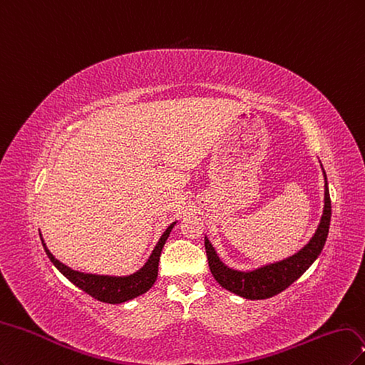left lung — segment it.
Wrapping results in <instances>:
<instances>
[{"instance_id": "left-lung-1", "label": "left lung", "mask_w": 365, "mask_h": 365, "mask_svg": "<svg viewBox=\"0 0 365 365\" xmlns=\"http://www.w3.org/2000/svg\"><path fill=\"white\" fill-rule=\"evenodd\" d=\"M322 165V163H320ZM323 170V165H322ZM324 178V206L323 215L319 226L311 240L304 244L299 252L284 257V259L265 264L252 269H235L227 267L220 259L212 242L205 237V249L207 255V262L210 273L218 284L237 296L249 300H262L276 296V294L287 289L294 284L307 269L315 262L322 253L324 242L327 240L329 226H331V197H329L327 178L323 170Z\"/></svg>"}]
</instances>
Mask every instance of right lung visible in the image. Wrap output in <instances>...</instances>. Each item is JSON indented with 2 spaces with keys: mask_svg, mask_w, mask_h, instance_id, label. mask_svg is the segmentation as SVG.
Segmentation results:
<instances>
[{
  "mask_svg": "<svg viewBox=\"0 0 365 365\" xmlns=\"http://www.w3.org/2000/svg\"><path fill=\"white\" fill-rule=\"evenodd\" d=\"M174 221L167 227V230L162 233V237L159 238L158 244L153 249L151 255L148 256L147 262L136 269L132 274H125V276H110V274H93V273H83L78 272V269H73L71 267H68L62 264L58 259H56L54 255L48 250L46 247L42 233L41 235V241L45 249L46 256L50 257V261L53 265L61 272L71 284H74L77 288L83 289L89 296L93 299H97L104 303H110V304H118L132 300L140 294L147 292L158 279V269H159V259H160V252L165 245L170 233L173 227L175 226Z\"/></svg>",
  "mask_w": 365,
  "mask_h": 365,
  "instance_id": "1",
  "label": "right lung"
}]
</instances>
